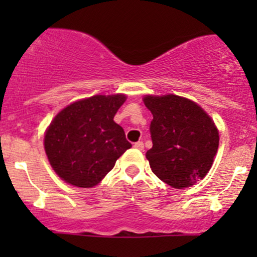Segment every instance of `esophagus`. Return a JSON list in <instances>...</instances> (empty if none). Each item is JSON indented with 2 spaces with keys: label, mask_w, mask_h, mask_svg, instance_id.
<instances>
[{
  "label": "esophagus",
  "mask_w": 257,
  "mask_h": 257,
  "mask_svg": "<svg viewBox=\"0 0 257 257\" xmlns=\"http://www.w3.org/2000/svg\"><path fill=\"white\" fill-rule=\"evenodd\" d=\"M134 148H137L138 150H143L144 149V143H143V142H137V143L134 144Z\"/></svg>",
  "instance_id": "obj_1"
}]
</instances>
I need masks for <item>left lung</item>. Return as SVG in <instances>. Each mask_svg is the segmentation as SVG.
<instances>
[{
	"instance_id": "obj_1",
	"label": "left lung",
	"mask_w": 257,
	"mask_h": 257,
	"mask_svg": "<svg viewBox=\"0 0 257 257\" xmlns=\"http://www.w3.org/2000/svg\"><path fill=\"white\" fill-rule=\"evenodd\" d=\"M153 114V147L145 154L153 173L175 189H185L209 173L219 148V132L195 102L175 94L145 95Z\"/></svg>"
}]
</instances>
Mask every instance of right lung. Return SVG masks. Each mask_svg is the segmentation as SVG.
<instances>
[{"mask_svg": "<svg viewBox=\"0 0 257 257\" xmlns=\"http://www.w3.org/2000/svg\"><path fill=\"white\" fill-rule=\"evenodd\" d=\"M124 94L93 95L77 100L54 116L45 134L49 164L59 178L78 188H92L132 147L113 120Z\"/></svg>", "mask_w": 257, "mask_h": 257, "instance_id": "1", "label": "right lung"}]
</instances>
